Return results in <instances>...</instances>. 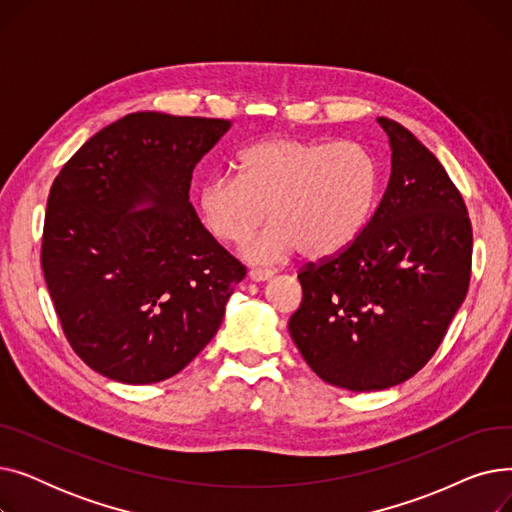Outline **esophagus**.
<instances>
[{"instance_id":"esophagus-1","label":"esophagus","mask_w":512,"mask_h":512,"mask_svg":"<svg viewBox=\"0 0 512 512\" xmlns=\"http://www.w3.org/2000/svg\"><path fill=\"white\" fill-rule=\"evenodd\" d=\"M249 278L253 282H267L270 278H274V272L272 270H251Z\"/></svg>"}]
</instances>
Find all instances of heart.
<instances>
[{"instance_id": "1", "label": "heart", "mask_w": 512, "mask_h": 512, "mask_svg": "<svg viewBox=\"0 0 512 512\" xmlns=\"http://www.w3.org/2000/svg\"><path fill=\"white\" fill-rule=\"evenodd\" d=\"M234 172L201 184V222L215 240L240 245L270 215L272 224L242 249L263 265L294 251L319 259L346 249L365 228L380 188L371 153L346 141H261L236 157Z\"/></svg>"}]
</instances>
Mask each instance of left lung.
Listing matches in <instances>:
<instances>
[{
	"label": "left lung",
	"mask_w": 512,
	"mask_h": 512,
	"mask_svg": "<svg viewBox=\"0 0 512 512\" xmlns=\"http://www.w3.org/2000/svg\"><path fill=\"white\" fill-rule=\"evenodd\" d=\"M386 193L361 234L307 263L288 332L321 380L353 392L402 384L434 357L467 297L473 232L461 193L413 132L378 118Z\"/></svg>",
	"instance_id": "8db88e82"
}]
</instances>
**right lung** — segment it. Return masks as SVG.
<instances>
[{
    "mask_svg": "<svg viewBox=\"0 0 512 512\" xmlns=\"http://www.w3.org/2000/svg\"><path fill=\"white\" fill-rule=\"evenodd\" d=\"M230 120L137 112L105 126L47 199L41 267L74 353L122 384H155L218 332L247 267L188 203Z\"/></svg>",
    "mask_w": 512,
    "mask_h": 512,
    "instance_id": "1",
    "label": "right lung"
}]
</instances>
